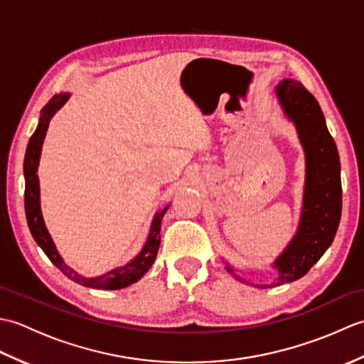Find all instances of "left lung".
<instances>
[{
  "mask_svg": "<svg viewBox=\"0 0 364 364\" xmlns=\"http://www.w3.org/2000/svg\"><path fill=\"white\" fill-rule=\"evenodd\" d=\"M275 92L286 117L296 125L305 150L306 175L297 233L274 262L278 270L277 282L261 288H272L304 277L333 242L343 208L339 154L319 103L296 80H283ZM227 270L241 280L230 264Z\"/></svg>",
  "mask_w": 364,
  "mask_h": 364,
  "instance_id": "left-lung-1",
  "label": "left lung"
}]
</instances>
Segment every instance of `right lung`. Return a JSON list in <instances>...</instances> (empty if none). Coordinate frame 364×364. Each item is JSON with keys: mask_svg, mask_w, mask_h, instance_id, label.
Instances as JSON below:
<instances>
[{"mask_svg": "<svg viewBox=\"0 0 364 364\" xmlns=\"http://www.w3.org/2000/svg\"><path fill=\"white\" fill-rule=\"evenodd\" d=\"M68 98H70V94L54 95L50 102L43 106V109L41 111L42 115L41 119H38V125L34 131V134L29 139L26 154H25V164H23V170H25V183H26L25 184V211H26L28 227L31 230V235H33L36 242L45 252L46 257L50 258V261L60 270V272L70 278V280L92 289L127 288V286L136 283L139 278L144 277V274L151 267L154 259H156L159 242H161V233H159L161 222H162V218H164L166 211L168 210V206H166L164 210L154 215L150 233H149V237H146L144 249L134 259L127 262L125 266L112 269L109 272H106L100 277L87 278V277L80 275L78 272H75L72 267H68L65 264L63 257H60L56 249V245H54L42 218L41 188H38L37 167H38V159H41L43 139L46 134V129H48L50 120L53 119V115L56 114V111H59L60 107L64 106V103Z\"/></svg>", "mask_w": 364, "mask_h": 364, "instance_id": "1", "label": "right lung"}]
</instances>
